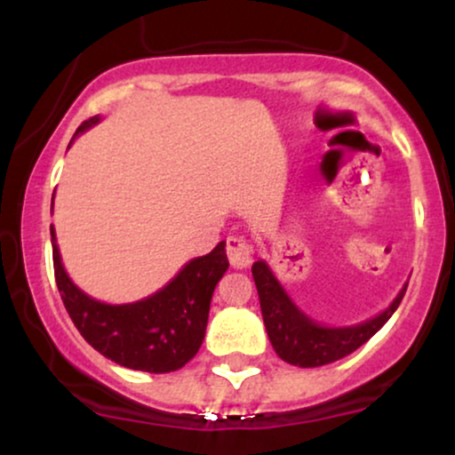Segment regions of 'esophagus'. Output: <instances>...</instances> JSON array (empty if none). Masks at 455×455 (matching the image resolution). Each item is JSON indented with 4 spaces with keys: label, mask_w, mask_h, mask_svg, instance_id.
<instances>
[{
    "label": "esophagus",
    "mask_w": 455,
    "mask_h": 455,
    "mask_svg": "<svg viewBox=\"0 0 455 455\" xmlns=\"http://www.w3.org/2000/svg\"><path fill=\"white\" fill-rule=\"evenodd\" d=\"M252 245H250L248 239L243 237V235H228L227 237V257H228V263L233 265V267L237 269H243L248 267L250 263H252Z\"/></svg>",
    "instance_id": "34e87169"
}]
</instances>
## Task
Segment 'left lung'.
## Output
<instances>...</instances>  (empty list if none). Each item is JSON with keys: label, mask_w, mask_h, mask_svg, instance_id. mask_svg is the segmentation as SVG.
Masks as SVG:
<instances>
[{"label": "left lung", "mask_w": 455, "mask_h": 455, "mask_svg": "<svg viewBox=\"0 0 455 455\" xmlns=\"http://www.w3.org/2000/svg\"><path fill=\"white\" fill-rule=\"evenodd\" d=\"M252 278L259 291L260 312H263L271 347L280 359H284L286 363L299 365V368H318V365L333 363L357 351L389 321L406 293L404 284V289L400 291L387 310L370 321L359 323V325L323 327L307 318L291 301V297L282 289L265 260H257L252 265Z\"/></svg>", "instance_id": "8db88e82"}]
</instances>
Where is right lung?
<instances>
[{
	"mask_svg": "<svg viewBox=\"0 0 455 455\" xmlns=\"http://www.w3.org/2000/svg\"><path fill=\"white\" fill-rule=\"evenodd\" d=\"M93 124H98V117L83 122L76 134L85 132ZM51 243L61 301L81 336L98 353L124 368L154 374L184 368L198 353L205 338L213 289L228 269L224 242L205 257L192 259L184 265L158 293L124 306L92 299L68 278L53 227Z\"/></svg>",
	"mask_w": 455,
	"mask_h": 455,
	"instance_id": "add662e5",
	"label": "right lung"
}]
</instances>
